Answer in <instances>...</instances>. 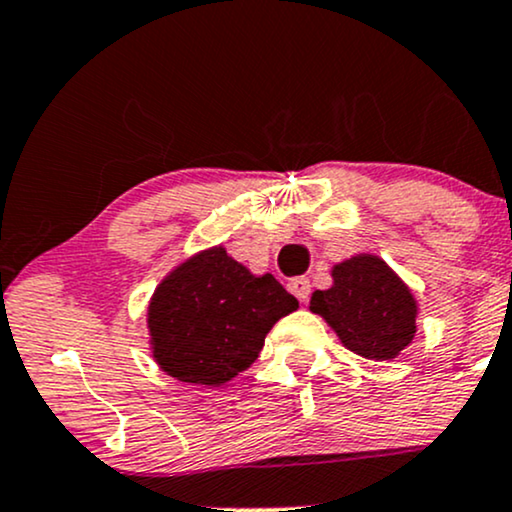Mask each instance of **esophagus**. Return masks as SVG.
<instances>
[{
  "label": "esophagus",
  "mask_w": 512,
  "mask_h": 512,
  "mask_svg": "<svg viewBox=\"0 0 512 512\" xmlns=\"http://www.w3.org/2000/svg\"><path fill=\"white\" fill-rule=\"evenodd\" d=\"M288 291H291L300 303H305V300L310 298V281H307L305 276H298V279L288 281Z\"/></svg>",
  "instance_id": "34e87169"
}]
</instances>
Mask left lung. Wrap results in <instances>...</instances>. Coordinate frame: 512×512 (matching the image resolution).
<instances>
[{"instance_id": "1", "label": "left lung", "mask_w": 512, "mask_h": 512, "mask_svg": "<svg viewBox=\"0 0 512 512\" xmlns=\"http://www.w3.org/2000/svg\"><path fill=\"white\" fill-rule=\"evenodd\" d=\"M310 312L350 353L384 362L415 341L420 303L379 255L355 252L331 267V286L312 293Z\"/></svg>"}]
</instances>
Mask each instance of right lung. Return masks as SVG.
<instances>
[{"instance_id": "right-lung-1", "label": "right lung", "mask_w": 512, "mask_h": 512, "mask_svg": "<svg viewBox=\"0 0 512 512\" xmlns=\"http://www.w3.org/2000/svg\"><path fill=\"white\" fill-rule=\"evenodd\" d=\"M298 310L272 274H252L224 245L178 262L147 303V343L164 374L221 386L260 357L272 326Z\"/></svg>"}]
</instances>
